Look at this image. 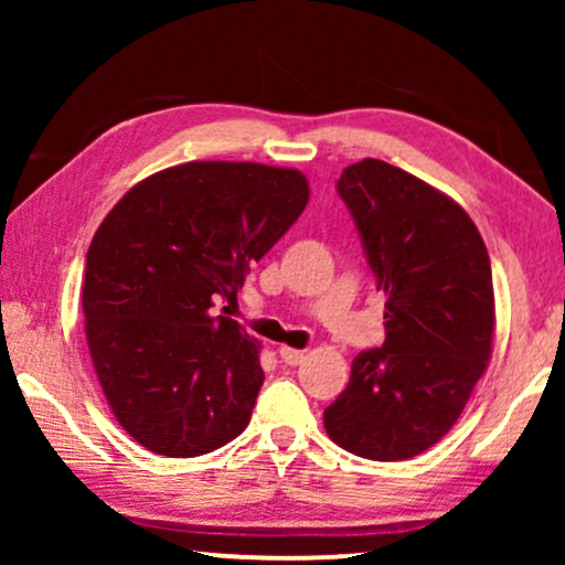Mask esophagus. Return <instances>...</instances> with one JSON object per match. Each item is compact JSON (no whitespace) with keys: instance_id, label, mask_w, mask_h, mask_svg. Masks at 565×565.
<instances>
[{"instance_id":"34e87169","label":"esophagus","mask_w":565,"mask_h":565,"mask_svg":"<svg viewBox=\"0 0 565 565\" xmlns=\"http://www.w3.org/2000/svg\"><path fill=\"white\" fill-rule=\"evenodd\" d=\"M280 360L285 362V365H300L303 362V352L296 350V347H280Z\"/></svg>"}]
</instances>
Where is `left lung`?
I'll list each match as a JSON object with an SVG mask.
<instances>
[{
	"label": "left lung",
	"instance_id": "left-lung-1",
	"mask_svg": "<svg viewBox=\"0 0 565 565\" xmlns=\"http://www.w3.org/2000/svg\"><path fill=\"white\" fill-rule=\"evenodd\" d=\"M337 192L385 292V342L352 360L323 427L360 458L406 460L452 429L489 365V252L452 198L381 159L347 167Z\"/></svg>",
	"mask_w": 565,
	"mask_h": 565
}]
</instances>
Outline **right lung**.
Wrapping results in <instances>:
<instances>
[{
    "mask_svg": "<svg viewBox=\"0 0 565 565\" xmlns=\"http://www.w3.org/2000/svg\"><path fill=\"white\" fill-rule=\"evenodd\" d=\"M308 203L298 169L188 161L130 188L99 223L82 285L97 381L146 450L198 458L236 439L265 383L259 342L215 316Z\"/></svg>",
    "mask_w": 565,
    "mask_h": 565,
    "instance_id": "right-lung-1",
    "label": "right lung"
}]
</instances>
